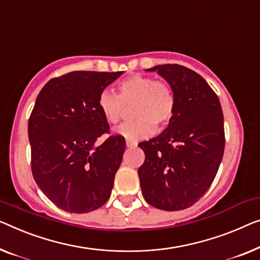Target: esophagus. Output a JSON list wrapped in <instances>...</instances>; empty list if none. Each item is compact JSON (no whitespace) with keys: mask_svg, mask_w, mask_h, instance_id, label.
Here are the masks:
<instances>
[{"mask_svg":"<svg viewBox=\"0 0 260 260\" xmlns=\"http://www.w3.org/2000/svg\"><path fill=\"white\" fill-rule=\"evenodd\" d=\"M126 146L128 147V148H134V147H137V143L132 141H126Z\"/></svg>","mask_w":260,"mask_h":260,"instance_id":"1","label":"esophagus"}]
</instances>
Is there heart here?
<instances>
[{
  "label": "heart",
  "mask_w": 260,
  "mask_h": 260,
  "mask_svg": "<svg viewBox=\"0 0 260 260\" xmlns=\"http://www.w3.org/2000/svg\"><path fill=\"white\" fill-rule=\"evenodd\" d=\"M99 110L110 123H118L125 114V107L132 108L133 121L119 126L114 132L128 141L149 138L154 129H161L173 118L175 95L167 83L153 77L133 75L119 81L117 95L104 91L98 98Z\"/></svg>",
  "instance_id": "1"
}]
</instances>
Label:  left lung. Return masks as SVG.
<instances>
[{
    "label": "left lung",
    "instance_id": "8db88e82",
    "mask_svg": "<svg viewBox=\"0 0 260 260\" xmlns=\"http://www.w3.org/2000/svg\"><path fill=\"white\" fill-rule=\"evenodd\" d=\"M175 95V111L157 137L139 143L145 162L138 170L146 202L161 210L195 204L214 181L225 137L218 96L199 73L177 64L156 65Z\"/></svg>",
    "mask_w": 260,
    "mask_h": 260
}]
</instances>
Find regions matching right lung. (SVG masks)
<instances>
[{"label": "right lung", "instance_id": "add662e5", "mask_svg": "<svg viewBox=\"0 0 260 260\" xmlns=\"http://www.w3.org/2000/svg\"><path fill=\"white\" fill-rule=\"evenodd\" d=\"M123 73L73 71L49 80L28 125L31 170L44 195L68 212L85 214L110 199L126 142L111 135L98 106L105 87Z\"/></svg>", "mask_w": 260, "mask_h": 260}]
</instances>
